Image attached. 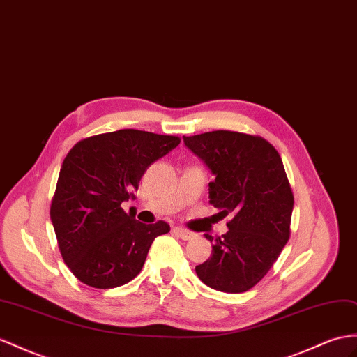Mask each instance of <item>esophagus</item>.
Instances as JSON below:
<instances>
[{"label": "esophagus", "instance_id": "esophagus-1", "mask_svg": "<svg viewBox=\"0 0 357 357\" xmlns=\"http://www.w3.org/2000/svg\"><path fill=\"white\" fill-rule=\"evenodd\" d=\"M175 232L181 236L182 240H185V241H190V240H193L195 236H196V234H193V232H190V231H187V229H184V227H181V226H176L175 227Z\"/></svg>", "mask_w": 357, "mask_h": 357}]
</instances>
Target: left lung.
<instances>
[{"mask_svg":"<svg viewBox=\"0 0 357 357\" xmlns=\"http://www.w3.org/2000/svg\"><path fill=\"white\" fill-rule=\"evenodd\" d=\"M211 170L209 204L231 215L227 231L196 267L209 288L244 292L266 276L289 238L294 197L278 151L261 137L213 131L182 137ZM213 243V236L205 234Z\"/></svg>","mask_w":357,"mask_h":357,"instance_id":"1","label":"left lung"}]
</instances>
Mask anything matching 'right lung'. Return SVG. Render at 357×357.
<instances>
[{"label": "right lung", "mask_w": 357, "mask_h": 357, "mask_svg": "<svg viewBox=\"0 0 357 357\" xmlns=\"http://www.w3.org/2000/svg\"><path fill=\"white\" fill-rule=\"evenodd\" d=\"M178 137L119 130L81 140L61 164L51 222L65 264L89 287L125 285L140 273L166 222L144 225L122 209L151 164L179 144Z\"/></svg>", "instance_id": "1"}]
</instances>
